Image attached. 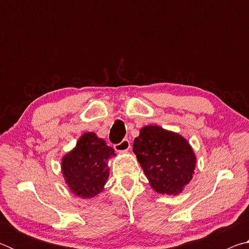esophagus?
<instances>
[{"instance_id":"1","label":"esophagus","mask_w":249,"mask_h":249,"mask_svg":"<svg viewBox=\"0 0 249 249\" xmlns=\"http://www.w3.org/2000/svg\"><path fill=\"white\" fill-rule=\"evenodd\" d=\"M114 148L119 153H125V151H127L130 148V142L128 140H123L120 144L114 145Z\"/></svg>"}]
</instances>
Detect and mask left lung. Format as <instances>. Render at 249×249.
Returning a JSON list of instances; mask_svg holds the SVG:
<instances>
[{
  "mask_svg": "<svg viewBox=\"0 0 249 249\" xmlns=\"http://www.w3.org/2000/svg\"><path fill=\"white\" fill-rule=\"evenodd\" d=\"M133 151L151 189L160 195H180L195 175L196 157L189 142L158 125L140 130Z\"/></svg>",
  "mask_w": 249,
  "mask_h": 249,
  "instance_id": "1",
  "label": "left lung"
}]
</instances>
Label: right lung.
Masks as SVG:
<instances>
[{
  "label": "right lung",
  "mask_w": 249,
  "mask_h": 249,
  "mask_svg": "<svg viewBox=\"0 0 249 249\" xmlns=\"http://www.w3.org/2000/svg\"><path fill=\"white\" fill-rule=\"evenodd\" d=\"M116 154L93 132L83 133L74 148L61 159V172L69 190L82 199H91L104 191L109 176L108 160Z\"/></svg>",
  "instance_id": "right-lung-1"
}]
</instances>
